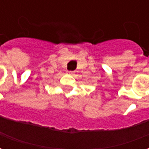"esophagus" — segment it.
<instances>
[{
    "label": "esophagus",
    "instance_id": "1",
    "mask_svg": "<svg viewBox=\"0 0 149 149\" xmlns=\"http://www.w3.org/2000/svg\"><path fill=\"white\" fill-rule=\"evenodd\" d=\"M68 72L69 73V74H72V73H73L74 72H73V71H68Z\"/></svg>",
    "mask_w": 149,
    "mask_h": 149
}]
</instances>
